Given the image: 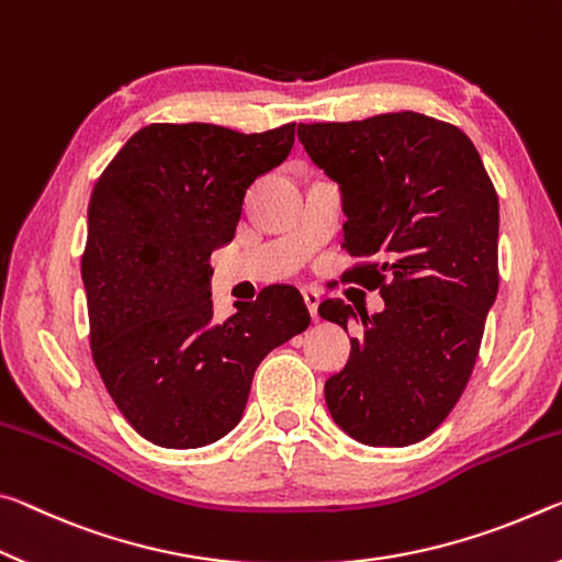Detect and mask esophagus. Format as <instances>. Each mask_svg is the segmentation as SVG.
<instances>
[{
  "instance_id": "esophagus-1",
  "label": "esophagus",
  "mask_w": 562,
  "mask_h": 562,
  "mask_svg": "<svg viewBox=\"0 0 562 562\" xmlns=\"http://www.w3.org/2000/svg\"><path fill=\"white\" fill-rule=\"evenodd\" d=\"M303 301H306V308L314 321H318V303H321V293L316 289H303Z\"/></svg>"
}]
</instances>
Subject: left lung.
<instances>
[{"instance_id": "8db88e82", "label": "left lung", "mask_w": 562, "mask_h": 562, "mask_svg": "<svg viewBox=\"0 0 562 562\" xmlns=\"http://www.w3.org/2000/svg\"><path fill=\"white\" fill-rule=\"evenodd\" d=\"M299 142L341 191V246L373 259L346 279L385 301L358 311L363 336L324 389L330 418L358 443H418L461 398L498 296V194L473 142L426 114L299 124ZM318 314L356 318L341 299Z\"/></svg>"}]
</instances>
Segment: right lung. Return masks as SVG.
Wrapping results in <instances>:
<instances>
[{
  "label": "right lung",
  "mask_w": 562,
  "mask_h": 562,
  "mask_svg": "<svg viewBox=\"0 0 562 562\" xmlns=\"http://www.w3.org/2000/svg\"><path fill=\"white\" fill-rule=\"evenodd\" d=\"M293 134L296 124H151L94 183L81 259L91 353L116 408L154 446L224 438L259 363L311 324L293 286L263 289L226 321L211 301V251L232 241L246 189L286 159Z\"/></svg>",
  "instance_id": "obj_1"
}]
</instances>
